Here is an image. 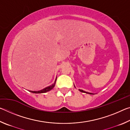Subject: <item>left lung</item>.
<instances>
[{"instance_id":"8db88e82","label":"left lung","mask_w":130,"mask_h":130,"mask_svg":"<svg viewBox=\"0 0 130 130\" xmlns=\"http://www.w3.org/2000/svg\"><path fill=\"white\" fill-rule=\"evenodd\" d=\"M74 87H75V86H74ZM76 88V87H75ZM79 91H80V92H83V93H88V94H94V93H90V92H85V91H83V90H82V89H78Z\"/></svg>"}]
</instances>
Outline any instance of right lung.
<instances>
[{"label": "right lung", "mask_w": 130, "mask_h": 130, "mask_svg": "<svg viewBox=\"0 0 130 130\" xmlns=\"http://www.w3.org/2000/svg\"><path fill=\"white\" fill-rule=\"evenodd\" d=\"M56 80H57V77L56 78V80H55L54 83L53 84H52V85H49V86H48L47 87L45 88H43L42 89L40 90V91H28L30 92H31V93H46V92H49L50 91V90H52L55 86V84H56Z\"/></svg>", "instance_id": "right-lung-1"}]
</instances>
